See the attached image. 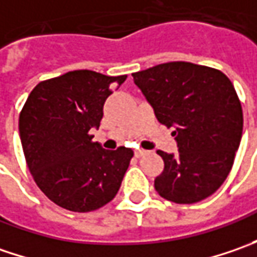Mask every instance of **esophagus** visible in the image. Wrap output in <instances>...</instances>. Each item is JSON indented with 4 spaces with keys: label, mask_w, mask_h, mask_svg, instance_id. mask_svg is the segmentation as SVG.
I'll return each instance as SVG.
<instances>
[{
    "label": "esophagus",
    "mask_w": 257,
    "mask_h": 257,
    "mask_svg": "<svg viewBox=\"0 0 257 257\" xmlns=\"http://www.w3.org/2000/svg\"><path fill=\"white\" fill-rule=\"evenodd\" d=\"M146 153H147V152L143 150V149H137V150L134 152V156H136V157H142V156H144Z\"/></svg>",
    "instance_id": "esophagus-1"
}]
</instances>
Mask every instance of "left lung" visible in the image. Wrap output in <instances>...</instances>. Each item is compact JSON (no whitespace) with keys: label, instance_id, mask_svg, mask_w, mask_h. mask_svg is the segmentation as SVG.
Wrapping results in <instances>:
<instances>
[{"label":"left lung","instance_id":"1","mask_svg":"<svg viewBox=\"0 0 257 257\" xmlns=\"http://www.w3.org/2000/svg\"><path fill=\"white\" fill-rule=\"evenodd\" d=\"M157 120L174 127L179 153L157 150L163 172L154 189L163 199L192 204L216 192L232 170L243 130L240 100L220 70L170 61L133 73Z\"/></svg>","mask_w":257,"mask_h":257}]
</instances>
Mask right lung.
<instances>
[{
    "label": "right lung",
    "instance_id": "1",
    "mask_svg": "<svg viewBox=\"0 0 257 257\" xmlns=\"http://www.w3.org/2000/svg\"><path fill=\"white\" fill-rule=\"evenodd\" d=\"M125 78L75 70L38 83L28 95L18 120L25 162L57 206L93 212L118 192L133 150H105L90 130L100 125L110 84Z\"/></svg>",
    "mask_w": 257,
    "mask_h": 257
}]
</instances>
